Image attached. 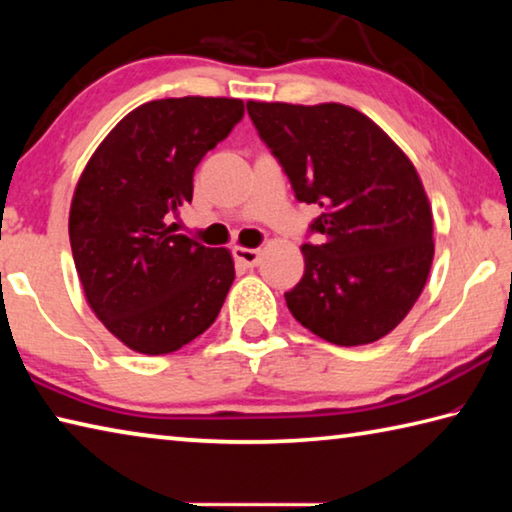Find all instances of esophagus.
Listing matches in <instances>:
<instances>
[{
	"label": "esophagus",
	"mask_w": 512,
	"mask_h": 512,
	"mask_svg": "<svg viewBox=\"0 0 512 512\" xmlns=\"http://www.w3.org/2000/svg\"><path fill=\"white\" fill-rule=\"evenodd\" d=\"M235 259H237V262H239L241 266L253 268V266H257V264H259V259H262V250H257V248H241V246H237V248H235Z\"/></svg>",
	"instance_id": "1"
}]
</instances>
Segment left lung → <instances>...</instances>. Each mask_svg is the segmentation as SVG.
Masks as SVG:
<instances>
[{"instance_id": "1", "label": "left lung", "mask_w": 512, "mask_h": 512, "mask_svg": "<svg viewBox=\"0 0 512 512\" xmlns=\"http://www.w3.org/2000/svg\"><path fill=\"white\" fill-rule=\"evenodd\" d=\"M259 137L302 203L323 207L305 275L284 293L302 327L343 348L375 343L409 314L433 262V216L406 153L343 103L248 101Z\"/></svg>"}]
</instances>
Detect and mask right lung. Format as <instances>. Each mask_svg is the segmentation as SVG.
Returning <instances> with one entry per match:
<instances>
[{
  "instance_id": "obj_1",
  "label": "right lung",
  "mask_w": 512,
  "mask_h": 512,
  "mask_svg": "<svg viewBox=\"0 0 512 512\" xmlns=\"http://www.w3.org/2000/svg\"><path fill=\"white\" fill-rule=\"evenodd\" d=\"M244 117L225 97L158 99L119 121L85 164L69 244L90 309L140 354L176 352L210 327L235 280L230 250L176 235L194 169Z\"/></svg>"
}]
</instances>
